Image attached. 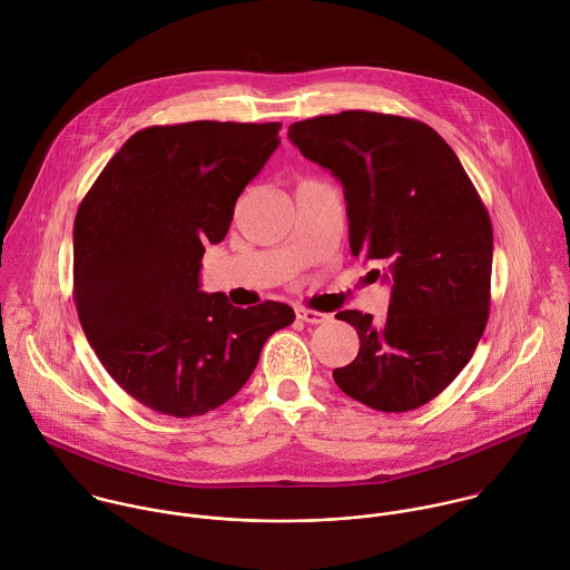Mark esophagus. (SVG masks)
I'll return each mask as SVG.
<instances>
[{
  "instance_id": "esophagus-1",
  "label": "esophagus",
  "mask_w": 570,
  "mask_h": 570,
  "mask_svg": "<svg viewBox=\"0 0 570 570\" xmlns=\"http://www.w3.org/2000/svg\"><path fill=\"white\" fill-rule=\"evenodd\" d=\"M295 315H297L299 322H306V324H324V322H328V315H326V313L311 311V308H304V306H297V308H295Z\"/></svg>"
}]
</instances>
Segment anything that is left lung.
<instances>
[{
	"label": "left lung",
	"instance_id": "left-lung-1",
	"mask_svg": "<svg viewBox=\"0 0 570 570\" xmlns=\"http://www.w3.org/2000/svg\"><path fill=\"white\" fill-rule=\"evenodd\" d=\"M299 153L344 186L351 250L393 282L384 324L362 311L357 357L333 371L353 400L406 413L469 364L489 322L493 226L453 148L424 121L342 110L288 128ZM373 282L380 271L368 273Z\"/></svg>",
	"mask_w": 570,
	"mask_h": 570
}]
</instances>
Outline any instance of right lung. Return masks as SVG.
<instances>
[{"label":"right lung","instance_id":"1","mask_svg":"<svg viewBox=\"0 0 570 570\" xmlns=\"http://www.w3.org/2000/svg\"><path fill=\"white\" fill-rule=\"evenodd\" d=\"M279 121H188L137 130L81 199L72 299L108 375L139 404L193 417L228 402L291 306L250 308L199 291L204 246L279 144Z\"/></svg>","mask_w":570,"mask_h":570}]
</instances>
